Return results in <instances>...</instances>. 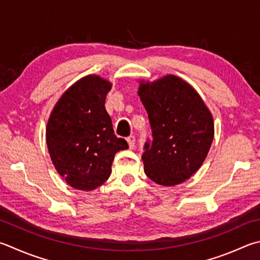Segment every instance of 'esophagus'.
Here are the masks:
<instances>
[{
	"mask_svg": "<svg viewBox=\"0 0 260 260\" xmlns=\"http://www.w3.org/2000/svg\"><path fill=\"white\" fill-rule=\"evenodd\" d=\"M126 140H127V143H128L129 149H134V146H135V136L134 135H131Z\"/></svg>",
	"mask_w": 260,
	"mask_h": 260,
	"instance_id": "34e87169",
	"label": "esophagus"
}]
</instances>
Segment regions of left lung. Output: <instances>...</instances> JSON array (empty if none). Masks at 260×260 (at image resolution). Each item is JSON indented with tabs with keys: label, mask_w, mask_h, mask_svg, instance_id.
Here are the masks:
<instances>
[{
	"label": "left lung",
	"mask_w": 260,
	"mask_h": 260,
	"mask_svg": "<svg viewBox=\"0 0 260 260\" xmlns=\"http://www.w3.org/2000/svg\"><path fill=\"white\" fill-rule=\"evenodd\" d=\"M138 94L153 138L142 154L146 176L164 186L185 182L204 164L214 140L210 110L199 93L175 75L141 81Z\"/></svg>",
	"instance_id": "obj_1"
}]
</instances>
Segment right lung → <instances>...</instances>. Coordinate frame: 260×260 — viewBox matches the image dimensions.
<instances>
[{
  "label": "right lung",
  "mask_w": 260,
  "mask_h": 260,
  "mask_svg": "<svg viewBox=\"0 0 260 260\" xmlns=\"http://www.w3.org/2000/svg\"><path fill=\"white\" fill-rule=\"evenodd\" d=\"M112 84L87 75L64 91L46 125V145L54 168L68 185L93 191L111 174L115 154L128 148L117 138L105 108Z\"/></svg>",
  "instance_id": "obj_1"
}]
</instances>
